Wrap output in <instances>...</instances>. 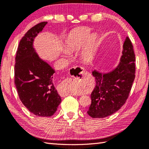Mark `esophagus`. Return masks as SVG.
Segmentation results:
<instances>
[{
	"label": "esophagus",
	"instance_id": "1",
	"mask_svg": "<svg viewBox=\"0 0 149 149\" xmlns=\"http://www.w3.org/2000/svg\"><path fill=\"white\" fill-rule=\"evenodd\" d=\"M77 68L79 69L81 75H84V74L85 72V70L84 68ZM75 84H76V83H75V80L74 79H72V78H67L66 79L64 80V84H63V87H65V88L69 87V86L74 87L75 85ZM81 85H84V81H83V79L81 81ZM74 93H75V92L72 91H65L64 93H63V95H64V96L65 95L67 96L68 95H73V94H74Z\"/></svg>",
	"mask_w": 149,
	"mask_h": 149
}]
</instances>
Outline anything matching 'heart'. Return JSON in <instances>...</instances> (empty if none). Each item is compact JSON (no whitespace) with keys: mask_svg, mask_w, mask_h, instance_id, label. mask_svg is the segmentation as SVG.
Returning a JSON list of instances; mask_svg holds the SVG:
<instances>
[{"mask_svg":"<svg viewBox=\"0 0 149 149\" xmlns=\"http://www.w3.org/2000/svg\"><path fill=\"white\" fill-rule=\"evenodd\" d=\"M91 33V30L89 29H84L80 30L79 31L72 35L70 38L65 42V47L68 51H73L79 48H81L86 44L87 41L89 38ZM96 41L95 37H91L90 38V43L93 45ZM64 55H68V52L65 51L64 52ZM82 57L85 61H89L93 58L92 50L87 49L82 53Z\"/></svg>","mask_w":149,"mask_h":149,"instance_id":"obj_1","label":"heart"}]
</instances>
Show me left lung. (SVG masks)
Instances as JSON below:
<instances>
[{
	"mask_svg": "<svg viewBox=\"0 0 149 149\" xmlns=\"http://www.w3.org/2000/svg\"><path fill=\"white\" fill-rule=\"evenodd\" d=\"M120 63L112 71L92 72L96 86L91 95L87 114L93 118L107 117L120 109L125 104L135 79V56L133 45L127 37L123 45Z\"/></svg>",
	"mask_w": 149,
	"mask_h": 149,
	"instance_id": "8db88e82",
	"label": "left lung"
}]
</instances>
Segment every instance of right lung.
<instances>
[{"mask_svg":"<svg viewBox=\"0 0 149 149\" xmlns=\"http://www.w3.org/2000/svg\"><path fill=\"white\" fill-rule=\"evenodd\" d=\"M47 24H37L22 37L14 66V83L22 102L32 114L42 117L53 115L62 101L53 84L55 70L33 47L35 38Z\"/></svg>","mask_w":149,"mask_h":149,"instance_id":"add662e5","label":"right lung"}]
</instances>
